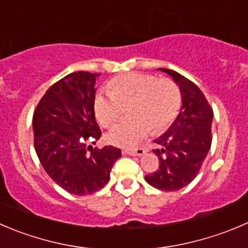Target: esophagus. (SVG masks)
<instances>
[{
	"label": "esophagus",
	"mask_w": 248,
	"mask_h": 248,
	"mask_svg": "<svg viewBox=\"0 0 248 248\" xmlns=\"http://www.w3.org/2000/svg\"><path fill=\"white\" fill-rule=\"evenodd\" d=\"M123 153H125V155H142L146 153V148L143 147H138V148H134V150H124Z\"/></svg>",
	"instance_id": "1"
}]
</instances>
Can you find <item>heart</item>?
Listing matches in <instances>:
<instances>
[{
    "label": "heart",
    "mask_w": 248,
    "mask_h": 248,
    "mask_svg": "<svg viewBox=\"0 0 248 248\" xmlns=\"http://www.w3.org/2000/svg\"><path fill=\"white\" fill-rule=\"evenodd\" d=\"M108 93H98L93 98V112L102 126L110 128L119 120L123 106L133 105L129 115L106 136L110 145L134 148L148 135L159 133L173 124L181 105L179 87L169 79L143 73H128L113 78Z\"/></svg>",
    "instance_id": "heart-1"
}]
</instances>
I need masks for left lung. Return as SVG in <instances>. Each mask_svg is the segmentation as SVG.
Returning a JSON list of instances; mask_svg holds the SVG:
<instances>
[{
  "label": "left lung",
  "instance_id": "obj_1",
  "mask_svg": "<svg viewBox=\"0 0 248 248\" xmlns=\"http://www.w3.org/2000/svg\"><path fill=\"white\" fill-rule=\"evenodd\" d=\"M179 85L183 106L170 128L153 142L159 167L145 180L162 191H176L196 178L212 145L213 109L196 84L170 69L159 68Z\"/></svg>",
  "mask_w": 248,
  "mask_h": 248
}]
</instances>
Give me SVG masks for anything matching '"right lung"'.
<instances>
[{"label":"right lung","instance_id":"add662e5","mask_svg":"<svg viewBox=\"0 0 248 248\" xmlns=\"http://www.w3.org/2000/svg\"><path fill=\"white\" fill-rule=\"evenodd\" d=\"M98 74L75 72L45 93L32 117L34 147L42 167L56 184L73 195L85 196L109 181L122 151L113 146L87 147L101 138L93 112Z\"/></svg>","mask_w":248,"mask_h":248}]
</instances>
